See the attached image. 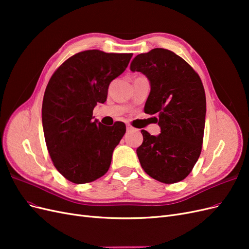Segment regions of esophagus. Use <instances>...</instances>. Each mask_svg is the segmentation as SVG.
<instances>
[{
	"label": "esophagus",
	"instance_id": "34e87169",
	"mask_svg": "<svg viewBox=\"0 0 249 249\" xmlns=\"http://www.w3.org/2000/svg\"><path fill=\"white\" fill-rule=\"evenodd\" d=\"M133 130H134V127H133V126H131V125H126V131H127V132L133 131Z\"/></svg>",
	"mask_w": 249,
	"mask_h": 249
}]
</instances>
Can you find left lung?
<instances>
[{
    "instance_id": "left-lung-1",
    "label": "left lung",
    "mask_w": 249,
    "mask_h": 249,
    "mask_svg": "<svg viewBox=\"0 0 249 249\" xmlns=\"http://www.w3.org/2000/svg\"><path fill=\"white\" fill-rule=\"evenodd\" d=\"M132 71L148 79L150 92L144 112L158 114L161 134L142 130L137 148L141 167L149 177L165 184L183 180L197 162L206 122V93L201 80L183 58L165 49L137 55Z\"/></svg>"
}]
</instances>
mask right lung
<instances>
[{
    "instance_id": "obj_1",
    "label": "right lung",
    "mask_w": 249,
    "mask_h": 249,
    "mask_svg": "<svg viewBox=\"0 0 249 249\" xmlns=\"http://www.w3.org/2000/svg\"><path fill=\"white\" fill-rule=\"evenodd\" d=\"M132 56L80 52L60 65L49 81L41 110L44 139L54 166L71 183L93 182L110 167L125 124L116 122L105 126L93 120V109L106 102L111 81L125 71Z\"/></svg>"
}]
</instances>
